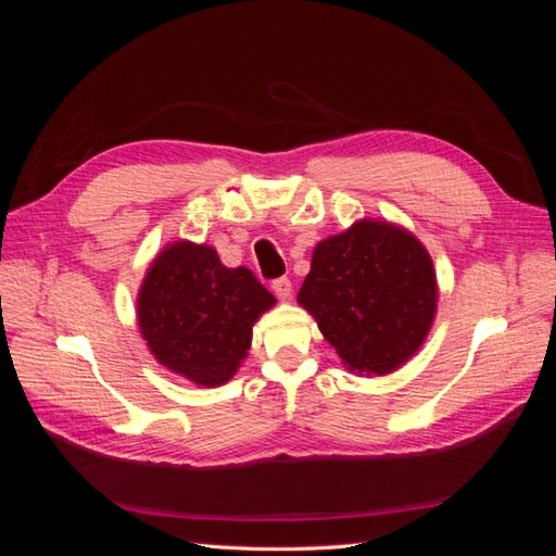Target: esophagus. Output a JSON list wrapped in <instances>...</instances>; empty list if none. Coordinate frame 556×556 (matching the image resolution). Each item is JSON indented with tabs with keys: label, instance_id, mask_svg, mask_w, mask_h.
I'll list each match as a JSON object with an SVG mask.
<instances>
[{
	"label": "esophagus",
	"instance_id": "34e87169",
	"mask_svg": "<svg viewBox=\"0 0 556 556\" xmlns=\"http://www.w3.org/2000/svg\"><path fill=\"white\" fill-rule=\"evenodd\" d=\"M274 292H276V296L278 299H290V294H292V282L288 280V278H278V280H274Z\"/></svg>",
	"mask_w": 556,
	"mask_h": 556
}]
</instances>
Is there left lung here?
Instances as JSON below:
<instances>
[{
  "instance_id": "obj_1",
  "label": "left lung",
  "mask_w": 556,
  "mask_h": 556,
  "mask_svg": "<svg viewBox=\"0 0 556 556\" xmlns=\"http://www.w3.org/2000/svg\"><path fill=\"white\" fill-rule=\"evenodd\" d=\"M350 374H394L422 348L439 308L429 250L413 231L362 217L319 241L296 294Z\"/></svg>"
}]
</instances>
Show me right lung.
<instances>
[{"label":"right lung","mask_w":556,"mask_h":556,"mask_svg":"<svg viewBox=\"0 0 556 556\" xmlns=\"http://www.w3.org/2000/svg\"><path fill=\"white\" fill-rule=\"evenodd\" d=\"M276 296L250 268H229L213 245L178 239L150 262L137 294V325L150 355L197 387L239 371L252 327Z\"/></svg>","instance_id":"add662e5"}]
</instances>
